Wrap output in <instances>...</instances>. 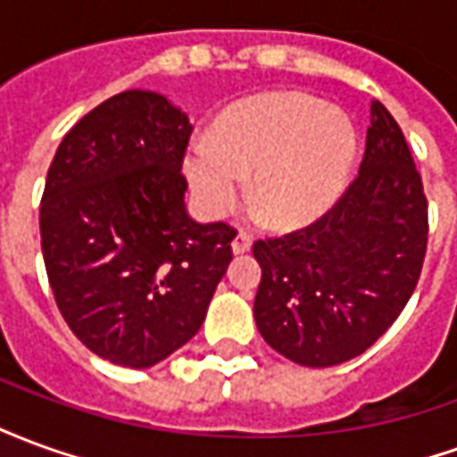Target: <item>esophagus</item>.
Wrapping results in <instances>:
<instances>
[{"mask_svg":"<svg viewBox=\"0 0 457 457\" xmlns=\"http://www.w3.org/2000/svg\"><path fill=\"white\" fill-rule=\"evenodd\" d=\"M249 249H252V237L245 235V232H239L237 237L232 239V254H247Z\"/></svg>","mask_w":457,"mask_h":457,"instance_id":"esophagus-1","label":"esophagus"}]
</instances>
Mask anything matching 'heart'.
Wrapping results in <instances>:
<instances>
[{"label":"heart","mask_w":457,"mask_h":457,"mask_svg":"<svg viewBox=\"0 0 457 457\" xmlns=\"http://www.w3.org/2000/svg\"><path fill=\"white\" fill-rule=\"evenodd\" d=\"M357 134L340 110L303 93H264L229 107L210 141L186 151L198 205L220 218L245 198L274 229H298L333 208L353 176Z\"/></svg>","instance_id":"1"}]
</instances>
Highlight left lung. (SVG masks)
Segmentation results:
<instances>
[{
  "instance_id": "8db88e82",
  "label": "left lung",
  "mask_w": 457,
  "mask_h": 457,
  "mask_svg": "<svg viewBox=\"0 0 457 457\" xmlns=\"http://www.w3.org/2000/svg\"><path fill=\"white\" fill-rule=\"evenodd\" d=\"M357 179L311 228L254 242V320L278 354L333 367L386 333L421 277L428 205L399 124L379 100Z\"/></svg>"
}]
</instances>
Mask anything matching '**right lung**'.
Segmentation results:
<instances>
[{
  "label": "right lung",
  "instance_id": "right-lung-1",
  "mask_svg": "<svg viewBox=\"0 0 457 457\" xmlns=\"http://www.w3.org/2000/svg\"><path fill=\"white\" fill-rule=\"evenodd\" d=\"M188 114L149 90L97 104L55 151L41 249L61 316L97 357L154 367L195 336L235 229L198 222L180 176Z\"/></svg>",
  "mask_w": 457,
  "mask_h": 457
}]
</instances>
